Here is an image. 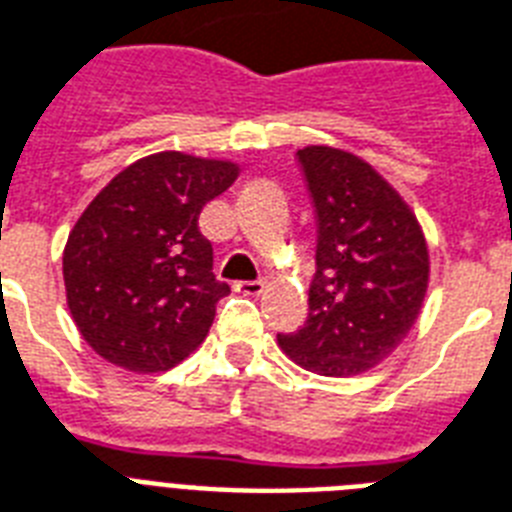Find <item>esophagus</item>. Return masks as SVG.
Instances as JSON below:
<instances>
[{
    "instance_id": "34e87169",
    "label": "esophagus",
    "mask_w": 512,
    "mask_h": 512,
    "mask_svg": "<svg viewBox=\"0 0 512 512\" xmlns=\"http://www.w3.org/2000/svg\"><path fill=\"white\" fill-rule=\"evenodd\" d=\"M234 289L239 294H244V297H260L263 294V281H236Z\"/></svg>"
}]
</instances>
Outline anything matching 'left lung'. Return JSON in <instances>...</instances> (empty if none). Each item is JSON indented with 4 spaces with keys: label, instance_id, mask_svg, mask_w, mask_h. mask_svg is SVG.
I'll return each instance as SVG.
<instances>
[{
    "label": "left lung",
    "instance_id": "obj_1",
    "mask_svg": "<svg viewBox=\"0 0 512 512\" xmlns=\"http://www.w3.org/2000/svg\"><path fill=\"white\" fill-rule=\"evenodd\" d=\"M315 207L310 313L278 344L318 376H357L392 355L418 321L429 247L405 199L360 157L334 147L297 152Z\"/></svg>",
    "mask_w": 512,
    "mask_h": 512
}]
</instances>
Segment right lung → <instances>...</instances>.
I'll use <instances>...</instances> for the list:
<instances>
[{
  "label": "right lung",
  "instance_id": "1",
  "mask_svg": "<svg viewBox=\"0 0 512 512\" xmlns=\"http://www.w3.org/2000/svg\"><path fill=\"white\" fill-rule=\"evenodd\" d=\"M236 176L234 162L157 152L120 170L83 210L62 276L78 331L107 363L168 371L205 342L231 289L215 278L197 220Z\"/></svg>",
  "mask_w": 512,
  "mask_h": 512
}]
</instances>
